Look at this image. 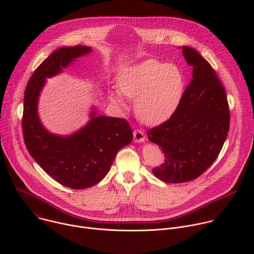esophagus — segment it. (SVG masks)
Here are the masks:
<instances>
[{
	"label": "esophagus",
	"mask_w": 254,
	"mask_h": 254,
	"mask_svg": "<svg viewBox=\"0 0 254 254\" xmlns=\"http://www.w3.org/2000/svg\"><path fill=\"white\" fill-rule=\"evenodd\" d=\"M146 139V134L140 129H134L133 130V140L135 142H142Z\"/></svg>",
	"instance_id": "34e87169"
}]
</instances>
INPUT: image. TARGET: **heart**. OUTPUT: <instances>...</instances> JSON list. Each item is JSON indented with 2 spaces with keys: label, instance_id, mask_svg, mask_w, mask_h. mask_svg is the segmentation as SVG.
I'll return each mask as SVG.
<instances>
[{
  "label": "heart",
  "instance_id": "obj_1",
  "mask_svg": "<svg viewBox=\"0 0 254 254\" xmlns=\"http://www.w3.org/2000/svg\"><path fill=\"white\" fill-rule=\"evenodd\" d=\"M186 78L176 63L147 59L124 67L119 73V90L111 99L125 106L121 93L135 99L134 112L144 124L159 125L170 119L183 98Z\"/></svg>",
  "mask_w": 254,
  "mask_h": 254
}]
</instances>
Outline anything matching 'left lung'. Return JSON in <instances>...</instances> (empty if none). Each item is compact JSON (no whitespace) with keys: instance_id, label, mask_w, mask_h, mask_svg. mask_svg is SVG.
Listing matches in <instances>:
<instances>
[{"instance_id":"1","label":"left lung","mask_w":254,"mask_h":254,"mask_svg":"<svg viewBox=\"0 0 254 254\" xmlns=\"http://www.w3.org/2000/svg\"><path fill=\"white\" fill-rule=\"evenodd\" d=\"M193 76L176 112L147 131L165 154L153 169L166 183H184L201 176L218 157L227 137L230 113L225 89L215 70L196 50L183 46Z\"/></svg>"}]
</instances>
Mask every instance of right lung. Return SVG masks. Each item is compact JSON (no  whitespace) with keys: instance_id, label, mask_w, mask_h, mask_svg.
<instances>
[{"instance_id":"right-lung-1","label":"right lung","mask_w":254,"mask_h":254,"mask_svg":"<svg viewBox=\"0 0 254 254\" xmlns=\"http://www.w3.org/2000/svg\"><path fill=\"white\" fill-rule=\"evenodd\" d=\"M91 52L83 45L62 47L49 55L30 77L24 96L23 135L31 157L54 180L71 189L97 184L110 171L117 153L132 140L124 119L97 116L70 135L49 132L38 117V100L46 78L55 76L76 58Z\"/></svg>"}]
</instances>
